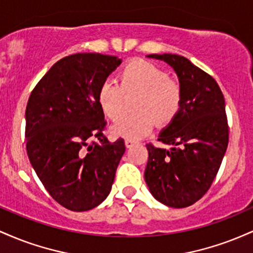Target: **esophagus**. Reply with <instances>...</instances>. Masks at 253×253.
I'll use <instances>...</instances> for the list:
<instances>
[{"label": "esophagus", "mask_w": 253, "mask_h": 253, "mask_svg": "<svg viewBox=\"0 0 253 253\" xmlns=\"http://www.w3.org/2000/svg\"><path fill=\"white\" fill-rule=\"evenodd\" d=\"M135 144H136V141H134V140H130V139H126V140H125V145H126L127 149H130V147L134 146Z\"/></svg>", "instance_id": "esophagus-1"}]
</instances>
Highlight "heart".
<instances>
[{"label":"heart","mask_w":253,"mask_h":253,"mask_svg":"<svg viewBox=\"0 0 253 253\" xmlns=\"http://www.w3.org/2000/svg\"><path fill=\"white\" fill-rule=\"evenodd\" d=\"M119 84L107 80L98 89L97 101L103 114L118 120L124 113V94L135 96V114L121 119L112 126V133L130 140H139L152 130L155 121L159 126L170 124L178 113L182 91L179 84L170 80L167 72L155 64L134 60L119 74Z\"/></svg>","instance_id":"obj_1"}]
</instances>
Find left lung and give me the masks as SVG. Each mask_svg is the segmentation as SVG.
Here are the masks:
<instances>
[{
  "mask_svg": "<svg viewBox=\"0 0 253 253\" xmlns=\"http://www.w3.org/2000/svg\"><path fill=\"white\" fill-rule=\"evenodd\" d=\"M163 60L178 77L181 106L158 140L170 149L147 144L145 182L168 207L184 208L210 189L228 145L225 98L213 77L178 54H149Z\"/></svg>",
  "mask_w": 253,
  "mask_h": 253,
  "instance_id": "8db88e82",
  "label": "left lung"
}]
</instances>
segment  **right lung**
<instances>
[{"label": "right lung", "instance_id": "1", "mask_svg": "<svg viewBox=\"0 0 253 253\" xmlns=\"http://www.w3.org/2000/svg\"><path fill=\"white\" fill-rule=\"evenodd\" d=\"M121 63L101 53L62 58L28 98V158L50 195L70 211L92 210L106 200L126 150L124 139L112 143L103 135L97 101L101 84Z\"/></svg>", "mask_w": 253, "mask_h": 253}]
</instances>
